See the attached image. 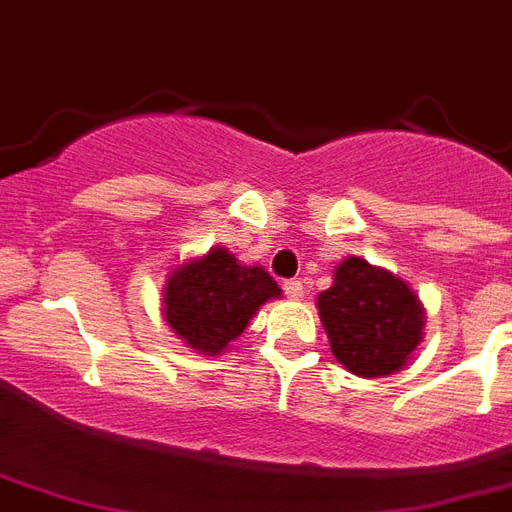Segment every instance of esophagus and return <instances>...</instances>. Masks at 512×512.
<instances>
[{"label": "esophagus", "instance_id": "34e87169", "mask_svg": "<svg viewBox=\"0 0 512 512\" xmlns=\"http://www.w3.org/2000/svg\"><path fill=\"white\" fill-rule=\"evenodd\" d=\"M284 292H287V297H292V300H300V297L305 295L303 281H297V279L284 281Z\"/></svg>", "mask_w": 512, "mask_h": 512}]
</instances>
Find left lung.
<instances>
[{
	"label": "left lung",
	"instance_id": "8db88e82",
	"mask_svg": "<svg viewBox=\"0 0 512 512\" xmlns=\"http://www.w3.org/2000/svg\"><path fill=\"white\" fill-rule=\"evenodd\" d=\"M316 308L335 358L364 380L401 372L425 337V308L414 289L364 257L337 263Z\"/></svg>",
	"mask_w": 512,
	"mask_h": 512
}]
</instances>
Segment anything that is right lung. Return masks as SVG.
<instances>
[{"instance_id": "obj_1", "label": "right lung", "mask_w": 512, "mask_h": 512, "mask_svg": "<svg viewBox=\"0 0 512 512\" xmlns=\"http://www.w3.org/2000/svg\"><path fill=\"white\" fill-rule=\"evenodd\" d=\"M276 297L279 284L263 265H244L225 247H212L172 268L162 289V316L188 348L220 356Z\"/></svg>"}]
</instances>
